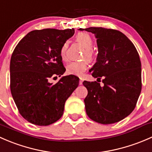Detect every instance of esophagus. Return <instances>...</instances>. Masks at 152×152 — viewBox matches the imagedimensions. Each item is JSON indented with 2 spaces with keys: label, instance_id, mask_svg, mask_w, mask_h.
Instances as JSON below:
<instances>
[{
  "label": "esophagus",
  "instance_id": "1",
  "mask_svg": "<svg viewBox=\"0 0 152 152\" xmlns=\"http://www.w3.org/2000/svg\"><path fill=\"white\" fill-rule=\"evenodd\" d=\"M82 82H83V79L82 78H80V80H79V85H82Z\"/></svg>",
  "mask_w": 152,
  "mask_h": 152
}]
</instances>
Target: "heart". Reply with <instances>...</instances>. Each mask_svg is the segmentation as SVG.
Returning a JSON list of instances; mask_svg holds the SVG:
<instances>
[{"mask_svg": "<svg viewBox=\"0 0 152 152\" xmlns=\"http://www.w3.org/2000/svg\"><path fill=\"white\" fill-rule=\"evenodd\" d=\"M76 40L82 44L85 48L84 52V56L87 59H93V51L92 48L93 46V40L91 36L85 32H80L76 35ZM68 44L67 42H64L60 48V56L63 60L67 58V49ZM87 63L86 61H79V62H72L69 63L66 67V71L68 74L81 76L87 69Z\"/></svg>", "mask_w": 152, "mask_h": 152, "instance_id": "b5f03b06", "label": "heart"}]
</instances>
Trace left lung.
<instances>
[{
  "mask_svg": "<svg viewBox=\"0 0 152 152\" xmlns=\"http://www.w3.org/2000/svg\"><path fill=\"white\" fill-rule=\"evenodd\" d=\"M97 39L96 62L89 70L101 79L85 81L87 96L84 100L87 115L94 121L110 124L123 120L134 110L141 92V62L134 44L122 32L102 27L79 28Z\"/></svg>",
  "mask_w": 152,
  "mask_h": 152,
  "instance_id": "8db88e82",
  "label": "left lung"
}]
</instances>
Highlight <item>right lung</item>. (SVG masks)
Masks as SVG:
<instances>
[{
  "label": "right lung",
  "mask_w": 152,
  "mask_h": 152,
  "mask_svg": "<svg viewBox=\"0 0 152 152\" xmlns=\"http://www.w3.org/2000/svg\"><path fill=\"white\" fill-rule=\"evenodd\" d=\"M73 34V28L32 31L12 53L11 93L20 114L30 123L48 126L57 121L65 102L79 85V79L74 75L62 76L56 84L49 82L65 72L60 48Z\"/></svg>",
  "instance_id": "right-lung-1"
}]
</instances>
